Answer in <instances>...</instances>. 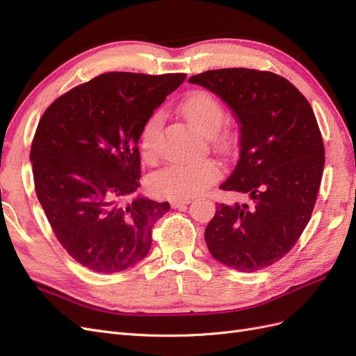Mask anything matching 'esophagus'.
I'll list each match as a JSON object with an SVG mask.
<instances>
[{"instance_id": "esophagus-1", "label": "esophagus", "mask_w": 356, "mask_h": 356, "mask_svg": "<svg viewBox=\"0 0 356 356\" xmlns=\"http://www.w3.org/2000/svg\"><path fill=\"white\" fill-rule=\"evenodd\" d=\"M188 203H191V200L190 199H175V200H170V204H172V208H182V207H186V204H188Z\"/></svg>"}]
</instances>
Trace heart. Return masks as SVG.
I'll list each match as a JSON object with an SVG mask.
<instances>
[{"label":"heart","instance_id":"b5f03b06","mask_svg":"<svg viewBox=\"0 0 356 356\" xmlns=\"http://www.w3.org/2000/svg\"><path fill=\"white\" fill-rule=\"evenodd\" d=\"M181 110L187 120L207 136H213L220 131L225 117L221 102L212 93L204 90L193 92L187 96ZM161 127H163V114L160 111L153 113L144 123L139 143L145 159L156 157ZM220 172V166L212 160L190 165H170L156 172L149 179V188L154 195L169 199H191L217 181Z\"/></svg>","mask_w":356,"mask_h":356}]
</instances>
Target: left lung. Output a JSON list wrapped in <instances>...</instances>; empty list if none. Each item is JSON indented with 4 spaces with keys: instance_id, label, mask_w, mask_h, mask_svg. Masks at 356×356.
Segmentation results:
<instances>
[{
    "instance_id": "1",
    "label": "left lung",
    "mask_w": 356,
    "mask_h": 356,
    "mask_svg": "<svg viewBox=\"0 0 356 356\" xmlns=\"http://www.w3.org/2000/svg\"><path fill=\"white\" fill-rule=\"evenodd\" d=\"M230 106L241 127V156L220 188L248 193L251 204L217 203L204 230L215 260L255 272L296 245L314 211L325 163L316 117L281 75L248 68L193 75Z\"/></svg>"
}]
</instances>
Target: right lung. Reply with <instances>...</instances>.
<instances>
[{
  "instance_id": "add662e5",
  "label": "right lung",
  "mask_w": 356,
  "mask_h": 356,
  "mask_svg": "<svg viewBox=\"0 0 356 356\" xmlns=\"http://www.w3.org/2000/svg\"><path fill=\"white\" fill-rule=\"evenodd\" d=\"M186 74L105 72L53 102L31 147L35 193L65 251L98 273L135 266L168 202L136 195L139 135Z\"/></svg>"
}]
</instances>
